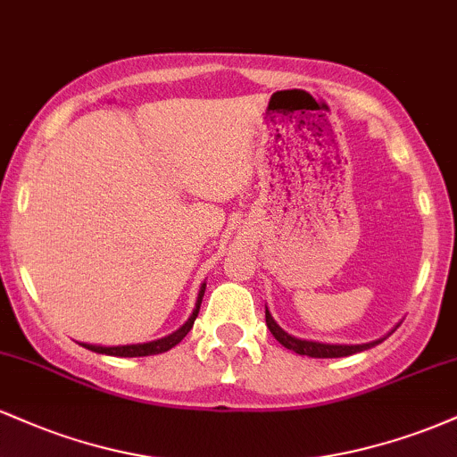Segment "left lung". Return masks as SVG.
Listing matches in <instances>:
<instances>
[{"label":"left lung","mask_w":457,"mask_h":457,"mask_svg":"<svg viewBox=\"0 0 457 457\" xmlns=\"http://www.w3.org/2000/svg\"><path fill=\"white\" fill-rule=\"evenodd\" d=\"M266 327H269L270 333L275 335L277 342H279L281 345H286L287 350H292V353H296V354L313 356V359H339V356H350V354H356V353H363V350L371 348V345L380 344L382 339H385V337H382V339H378V342L361 344V345L320 344V342H307V339H296V337H292V335H287L286 330H283L279 324L272 320L269 309H266Z\"/></svg>","instance_id":"left-lung-1"}]
</instances>
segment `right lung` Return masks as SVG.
<instances>
[{
	"instance_id": "1",
	"label": "right lung",
	"mask_w": 457,
	"mask_h": 457,
	"mask_svg": "<svg viewBox=\"0 0 457 457\" xmlns=\"http://www.w3.org/2000/svg\"><path fill=\"white\" fill-rule=\"evenodd\" d=\"M204 290H206V283L199 287V295H197V303L195 309H193L191 318L182 324L176 333L167 335V337L156 339V342H148V344H133V345H112V348H103V345H92V344H81L83 348L92 350V353L98 354H109V356H152V354H161L167 353V350L174 348L176 344H180L182 339L187 337L188 330L193 328V322H195L197 313H199V305H202V298H204Z\"/></svg>"
}]
</instances>
